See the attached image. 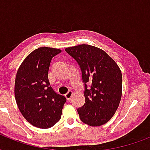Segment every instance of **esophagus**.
Listing matches in <instances>:
<instances>
[{"label": "esophagus", "instance_id": "34e87169", "mask_svg": "<svg viewBox=\"0 0 150 150\" xmlns=\"http://www.w3.org/2000/svg\"><path fill=\"white\" fill-rule=\"evenodd\" d=\"M72 94H73L72 91H71V90H69V91H68V93H67L65 94V95H64V96H65L67 100H70L71 98V96H72Z\"/></svg>", "mask_w": 150, "mask_h": 150}]
</instances>
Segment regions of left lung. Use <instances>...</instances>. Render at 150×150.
<instances>
[{
    "instance_id": "left-lung-1",
    "label": "left lung",
    "mask_w": 150,
    "mask_h": 150,
    "mask_svg": "<svg viewBox=\"0 0 150 150\" xmlns=\"http://www.w3.org/2000/svg\"><path fill=\"white\" fill-rule=\"evenodd\" d=\"M82 72L86 101L77 110L81 121L90 126L103 125L117 109L121 98L122 75L115 61L103 50L86 44L68 47Z\"/></svg>"
}]
</instances>
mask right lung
I'll return each instance as SVG.
<instances>
[{
  "mask_svg": "<svg viewBox=\"0 0 150 150\" xmlns=\"http://www.w3.org/2000/svg\"><path fill=\"white\" fill-rule=\"evenodd\" d=\"M61 52L56 48H38L26 57L17 71L15 100L25 120L37 128H51L58 122L66 102L48 80L50 61Z\"/></svg>",
  "mask_w": 150,
  "mask_h": 150,
  "instance_id": "add662e5",
  "label": "right lung"
}]
</instances>
